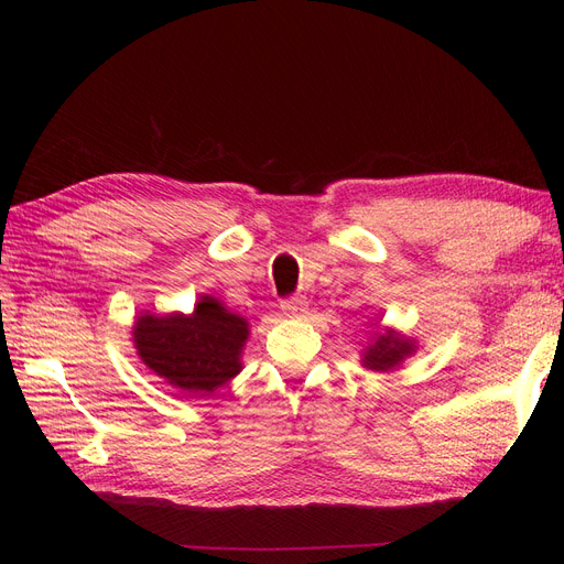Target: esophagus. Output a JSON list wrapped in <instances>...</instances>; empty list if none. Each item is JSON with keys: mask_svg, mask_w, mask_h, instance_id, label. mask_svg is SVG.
Wrapping results in <instances>:
<instances>
[{"mask_svg": "<svg viewBox=\"0 0 564 564\" xmlns=\"http://www.w3.org/2000/svg\"><path fill=\"white\" fill-rule=\"evenodd\" d=\"M280 308L286 317H301L305 313V308H308V303H305L303 296H289V299H282Z\"/></svg>", "mask_w": 564, "mask_h": 564, "instance_id": "1", "label": "esophagus"}]
</instances>
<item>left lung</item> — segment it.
Listing matches in <instances>:
<instances>
[{"label": "left lung", "instance_id": "left-lung-1", "mask_svg": "<svg viewBox=\"0 0 564 564\" xmlns=\"http://www.w3.org/2000/svg\"><path fill=\"white\" fill-rule=\"evenodd\" d=\"M409 352H414V346L409 344V340L395 334H388V336H379L377 344L367 348L362 362L373 371H388L392 367H398Z\"/></svg>", "mask_w": 564, "mask_h": 564}]
</instances>
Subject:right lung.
<instances>
[{
    "mask_svg": "<svg viewBox=\"0 0 564 564\" xmlns=\"http://www.w3.org/2000/svg\"><path fill=\"white\" fill-rule=\"evenodd\" d=\"M247 336L245 317L204 296L193 315H143L133 344L158 377L187 392H212L240 373Z\"/></svg>",
    "mask_w": 564,
    "mask_h": 564,
    "instance_id": "add662e5",
    "label": "right lung"
}]
</instances>
